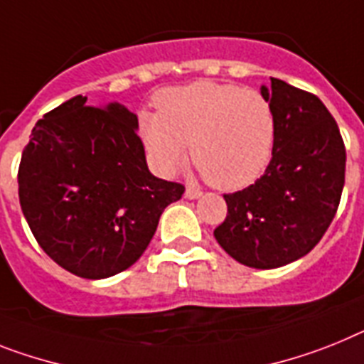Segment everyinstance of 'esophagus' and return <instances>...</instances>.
I'll use <instances>...</instances> for the list:
<instances>
[{
    "label": "esophagus",
    "mask_w": 364,
    "mask_h": 364,
    "mask_svg": "<svg viewBox=\"0 0 364 364\" xmlns=\"http://www.w3.org/2000/svg\"><path fill=\"white\" fill-rule=\"evenodd\" d=\"M200 196H201V192L196 191V188L188 187L187 191H185V198H187V200H198Z\"/></svg>",
    "instance_id": "34e87169"
}]
</instances>
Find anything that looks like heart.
<instances>
[{"label": "heart", "mask_w": 364, "mask_h": 364, "mask_svg": "<svg viewBox=\"0 0 364 364\" xmlns=\"http://www.w3.org/2000/svg\"><path fill=\"white\" fill-rule=\"evenodd\" d=\"M157 112H140V139L164 176L191 159L222 191L252 185L267 170L276 140V116L255 88L194 81L155 96Z\"/></svg>", "instance_id": "1"}]
</instances>
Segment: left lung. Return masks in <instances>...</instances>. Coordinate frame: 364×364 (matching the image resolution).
Returning a JSON list of instances; mask_svg holds the SVG:
<instances>
[{
	"instance_id": "1",
	"label": "left lung",
	"mask_w": 364,
	"mask_h": 364,
	"mask_svg": "<svg viewBox=\"0 0 364 364\" xmlns=\"http://www.w3.org/2000/svg\"><path fill=\"white\" fill-rule=\"evenodd\" d=\"M262 85L276 116L272 161L261 179L225 194L228 216L215 239L235 261L270 270L307 255L337 213L346 149L318 97L281 79Z\"/></svg>"
}]
</instances>
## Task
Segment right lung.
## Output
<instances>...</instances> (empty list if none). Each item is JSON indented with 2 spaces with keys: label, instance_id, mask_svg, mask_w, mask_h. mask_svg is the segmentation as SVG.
Listing matches in <instances>:
<instances>
[{
  "label": "right lung",
  "instance_id": "right-lung-1",
  "mask_svg": "<svg viewBox=\"0 0 364 364\" xmlns=\"http://www.w3.org/2000/svg\"><path fill=\"white\" fill-rule=\"evenodd\" d=\"M136 129L127 107L75 96L36 122L21 154L18 194L36 242L85 279L135 264L185 192L149 172Z\"/></svg>",
  "mask_w": 364,
  "mask_h": 364
}]
</instances>
